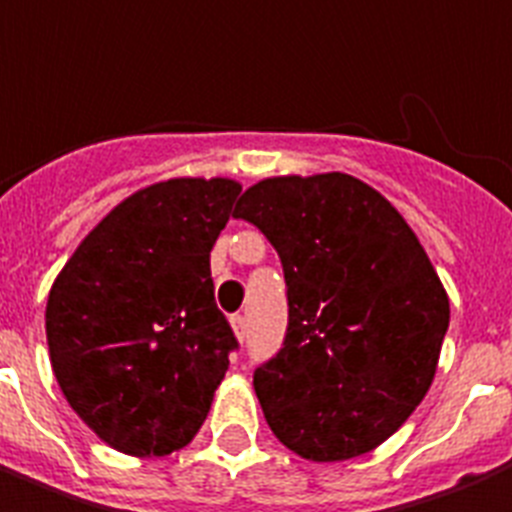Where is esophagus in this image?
<instances>
[{
    "label": "esophagus",
    "instance_id": "esophagus-1",
    "mask_svg": "<svg viewBox=\"0 0 512 512\" xmlns=\"http://www.w3.org/2000/svg\"><path fill=\"white\" fill-rule=\"evenodd\" d=\"M230 328H233V333H236V339H244V336H246V317H244V314H233V317H230Z\"/></svg>",
    "mask_w": 512,
    "mask_h": 512
}]
</instances>
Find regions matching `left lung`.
<instances>
[{
  "mask_svg": "<svg viewBox=\"0 0 512 512\" xmlns=\"http://www.w3.org/2000/svg\"><path fill=\"white\" fill-rule=\"evenodd\" d=\"M287 282L285 347L255 372L276 439L306 461L363 456L401 429L437 374L450 301L391 200L347 173L271 176L238 198Z\"/></svg>",
  "mask_w": 512,
  "mask_h": 512,
  "instance_id": "left-lung-1",
  "label": "left lung"
}]
</instances>
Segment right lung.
I'll list each match as a JSON object with an SVG mask.
<instances>
[{
    "mask_svg": "<svg viewBox=\"0 0 512 512\" xmlns=\"http://www.w3.org/2000/svg\"><path fill=\"white\" fill-rule=\"evenodd\" d=\"M241 184L179 176L132 192L75 246L48 293L45 336L64 399L127 456L198 434L236 336L214 301L211 249Z\"/></svg>",
    "mask_w": 512,
    "mask_h": 512,
    "instance_id": "obj_1",
    "label": "right lung"
}]
</instances>
